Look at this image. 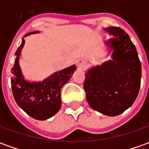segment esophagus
Returning a JSON list of instances; mask_svg holds the SVG:
<instances>
[{
    "label": "esophagus",
    "mask_w": 149,
    "mask_h": 149,
    "mask_svg": "<svg viewBox=\"0 0 149 149\" xmlns=\"http://www.w3.org/2000/svg\"><path fill=\"white\" fill-rule=\"evenodd\" d=\"M77 63V66L80 68H84L87 66V61L85 58H78Z\"/></svg>",
    "instance_id": "obj_1"
}]
</instances>
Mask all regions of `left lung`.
Returning a JSON list of instances; mask_svg holds the SVG:
<instances>
[{"label":"left lung","mask_w":149,"mask_h":149,"mask_svg":"<svg viewBox=\"0 0 149 149\" xmlns=\"http://www.w3.org/2000/svg\"><path fill=\"white\" fill-rule=\"evenodd\" d=\"M113 37L105 44L113 50L112 60L86 73L84 90L94 110L114 117L134 104L141 82V63L129 35L118 27L104 28Z\"/></svg>","instance_id":"8db88e82"}]
</instances>
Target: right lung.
Segmentation results:
<instances>
[{
  "label": "right lung",
  "instance_id": "obj_1",
  "mask_svg": "<svg viewBox=\"0 0 149 149\" xmlns=\"http://www.w3.org/2000/svg\"><path fill=\"white\" fill-rule=\"evenodd\" d=\"M38 32H29L28 36ZM22 43L15 52L14 67L11 68V88L17 104L25 113L36 120H46L55 115L61 107V88L65 85L76 70L75 65L54 72L39 82L26 81L19 66V55L24 45Z\"/></svg>",
  "mask_w": 149,
  "mask_h": 149
}]
</instances>
